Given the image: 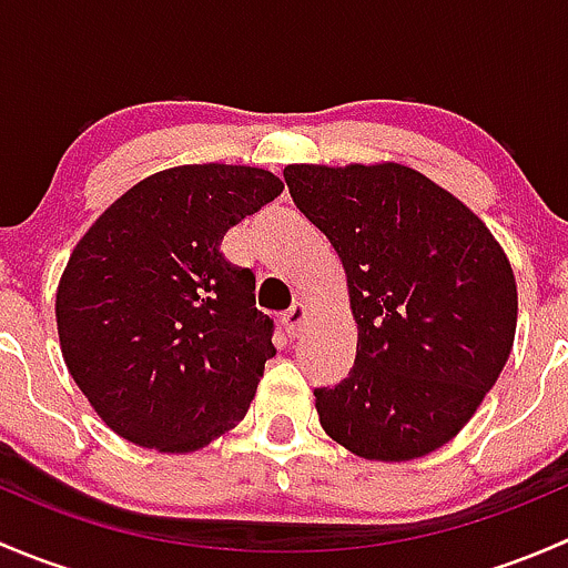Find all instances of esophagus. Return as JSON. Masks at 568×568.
Returning a JSON list of instances; mask_svg holds the SVG:
<instances>
[{"label":"esophagus","instance_id":"obj_1","mask_svg":"<svg viewBox=\"0 0 568 568\" xmlns=\"http://www.w3.org/2000/svg\"><path fill=\"white\" fill-rule=\"evenodd\" d=\"M305 321H307V305H305V302H294V305H291L288 311L283 313V326H285V332H288L291 337L300 335V329H302V324H305Z\"/></svg>","mask_w":568,"mask_h":568}]
</instances>
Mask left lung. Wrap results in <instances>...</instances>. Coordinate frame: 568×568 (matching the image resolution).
Returning <instances> with one entry per match:
<instances>
[{"instance_id": "1", "label": "left lung", "mask_w": 568, "mask_h": 568, "mask_svg": "<svg viewBox=\"0 0 568 568\" xmlns=\"http://www.w3.org/2000/svg\"><path fill=\"white\" fill-rule=\"evenodd\" d=\"M296 209L346 268L357 357L318 387V420L363 459L443 448L495 387L517 332V283L489 227L404 164H288Z\"/></svg>"}]
</instances>
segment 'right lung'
<instances>
[{"label": "right lung", "mask_w": 568, "mask_h": 568, "mask_svg": "<svg viewBox=\"0 0 568 568\" xmlns=\"http://www.w3.org/2000/svg\"><path fill=\"white\" fill-rule=\"evenodd\" d=\"M280 192L277 175L244 164L162 170L71 252L57 288L62 357L114 434L189 454L247 415L274 321L255 307V274L220 244Z\"/></svg>", "instance_id": "add662e5"}]
</instances>
